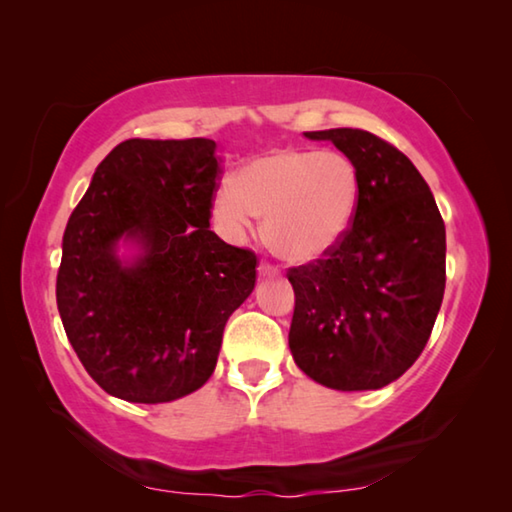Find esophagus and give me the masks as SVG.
<instances>
[{
	"label": "esophagus",
	"mask_w": 512,
	"mask_h": 512,
	"mask_svg": "<svg viewBox=\"0 0 512 512\" xmlns=\"http://www.w3.org/2000/svg\"><path fill=\"white\" fill-rule=\"evenodd\" d=\"M257 271H259V276H278V273H280L278 266L271 264V262H259Z\"/></svg>",
	"instance_id": "esophagus-1"
}]
</instances>
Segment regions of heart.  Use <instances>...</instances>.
Here are the masks:
<instances>
[{
	"mask_svg": "<svg viewBox=\"0 0 512 512\" xmlns=\"http://www.w3.org/2000/svg\"><path fill=\"white\" fill-rule=\"evenodd\" d=\"M361 177L340 151L271 149L255 156L213 200L223 230L241 239L255 216H264V236L278 257L315 262L338 246L356 216Z\"/></svg>",
	"mask_w": 512,
	"mask_h": 512,
	"instance_id": "obj_1",
	"label": "heart"
}]
</instances>
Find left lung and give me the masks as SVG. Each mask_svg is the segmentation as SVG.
<instances>
[{
  "instance_id": "1",
  "label": "left lung",
  "mask_w": 512,
  "mask_h": 512,
  "mask_svg": "<svg viewBox=\"0 0 512 512\" xmlns=\"http://www.w3.org/2000/svg\"><path fill=\"white\" fill-rule=\"evenodd\" d=\"M354 160L356 216L322 259L287 271L289 349L335 391H375L402 377L430 340L446 287V227L421 172L361 128L308 131Z\"/></svg>"
}]
</instances>
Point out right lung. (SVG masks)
Instances as JSON below:
<instances>
[{
  "label": "right lung",
  "mask_w": 512,
  "mask_h": 512,
  "mask_svg": "<svg viewBox=\"0 0 512 512\" xmlns=\"http://www.w3.org/2000/svg\"><path fill=\"white\" fill-rule=\"evenodd\" d=\"M220 156L207 137L126 140L68 218L57 273L61 324L89 377L128 402H172L207 384L257 255L209 230ZM141 255L121 263L116 243Z\"/></svg>",
  "instance_id": "add662e5"
}]
</instances>
